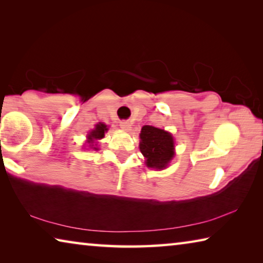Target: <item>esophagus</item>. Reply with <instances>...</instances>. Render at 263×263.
I'll return each mask as SVG.
<instances>
[{"mask_svg": "<svg viewBox=\"0 0 263 263\" xmlns=\"http://www.w3.org/2000/svg\"><path fill=\"white\" fill-rule=\"evenodd\" d=\"M119 126H121L122 130L128 131V130H130V127H131V123L128 121H122L121 123H119Z\"/></svg>", "mask_w": 263, "mask_h": 263, "instance_id": "esophagus-1", "label": "esophagus"}]
</instances>
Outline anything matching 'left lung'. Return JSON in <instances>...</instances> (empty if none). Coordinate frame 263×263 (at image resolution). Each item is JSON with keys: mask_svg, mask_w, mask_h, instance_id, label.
Returning a JSON list of instances; mask_svg holds the SVG:
<instances>
[{"mask_svg": "<svg viewBox=\"0 0 263 263\" xmlns=\"http://www.w3.org/2000/svg\"><path fill=\"white\" fill-rule=\"evenodd\" d=\"M139 136V148L146 159V166L159 171L166 168L175 155L174 138L172 133L162 128L145 125L142 126Z\"/></svg>", "mask_w": 263, "mask_h": 263, "instance_id": "obj_1", "label": "left lung"}]
</instances>
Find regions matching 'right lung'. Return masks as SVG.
Returning a JSON list of instances; mask_svg holds the SVG:
<instances>
[{"mask_svg":"<svg viewBox=\"0 0 263 263\" xmlns=\"http://www.w3.org/2000/svg\"><path fill=\"white\" fill-rule=\"evenodd\" d=\"M108 130L109 128L104 123L96 124L94 130H91L90 132H89V135L87 136V144H89V147L95 149V151L99 149L97 147H95V146L97 145L96 140H100V139H102V138H104V133Z\"/></svg>","mask_w":263,"mask_h":263,"instance_id":"right-lung-1","label":"right lung"}]
</instances>
